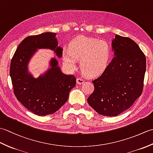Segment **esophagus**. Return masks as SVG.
Wrapping results in <instances>:
<instances>
[{
  "label": "esophagus",
  "instance_id": "34e87169",
  "mask_svg": "<svg viewBox=\"0 0 153 153\" xmlns=\"http://www.w3.org/2000/svg\"><path fill=\"white\" fill-rule=\"evenodd\" d=\"M76 82H77V84L81 85V84H83L84 82H85V81H84L82 78H77Z\"/></svg>",
  "mask_w": 153,
  "mask_h": 153
}]
</instances>
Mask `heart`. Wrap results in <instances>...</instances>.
Masks as SVG:
<instances>
[{
	"label": "heart",
	"instance_id": "heart-1",
	"mask_svg": "<svg viewBox=\"0 0 153 153\" xmlns=\"http://www.w3.org/2000/svg\"><path fill=\"white\" fill-rule=\"evenodd\" d=\"M111 54V48L106 41L79 36L70 42L69 48H64L62 57L68 71L76 70L77 60H80L83 73L89 77H97L106 70Z\"/></svg>",
	"mask_w": 153,
	"mask_h": 153
}]
</instances>
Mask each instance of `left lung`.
<instances>
[{"label":"left lung","mask_w":153,"mask_h":153,"mask_svg":"<svg viewBox=\"0 0 153 153\" xmlns=\"http://www.w3.org/2000/svg\"><path fill=\"white\" fill-rule=\"evenodd\" d=\"M112 49L114 57L93 81L95 89L87 99L97 113L106 116H116L130 108L141 95L146 71L145 54L130 38L116 35Z\"/></svg>","instance_id":"8db88e82"}]
</instances>
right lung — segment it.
<instances>
[{"label": "right lung", "instance_id": "right-lung-1", "mask_svg": "<svg viewBox=\"0 0 153 153\" xmlns=\"http://www.w3.org/2000/svg\"><path fill=\"white\" fill-rule=\"evenodd\" d=\"M56 35V33L46 32L25 38L18 45L10 68L16 97L25 108L39 116L52 114L60 109L76 83L73 75L62 72L55 58H51L49 68L37 78L29 71V63L38 49H50L58 58L62 57L63 48L58 46Z\"/></svg>", "mask_w": 153, "mask_h": 153}]
</instances>
